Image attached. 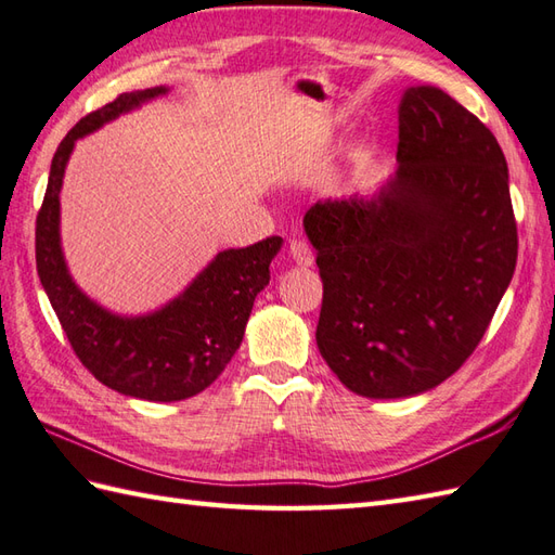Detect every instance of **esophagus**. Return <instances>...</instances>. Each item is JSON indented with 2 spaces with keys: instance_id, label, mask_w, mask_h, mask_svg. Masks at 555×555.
<instances>
[{
  "instance_id": "34e87169",
  "label": "esophagus",
  "mask_w": 555,
  "mask_h": 555,
  "mask_svg": "<svg viewBox=\"0 0 555 555\" xmlns=\"http://www.w3.org/2000/svg\"><path fill=\"white\" fill-rule=\"evenodd\" d=\"M289 256H292V261L297 263L299 268H309L315 261L313 249L306 242H301V240H292L289 242Z\"/></svg>"
}]
</instances>
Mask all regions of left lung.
<instances>
[{
	"instance_id": "8db88e82",
	"label": "left lung",
	"mask_w": 555,
	"mask_h": 555,
	"mask_svg": "<svg viewBox=\"0 0 555 555\" xmlns=\"http://www.w3.org/2000/svg\"><path fill=\"white\" fill-rule=\"evenodd\" d=\"M397 162L371 196L304 216L323 278L320 356L367 399L415 397L459 371L518 261L508 164L482 120L415 85L399 102Z\"/></svg>"
}]
</instances>
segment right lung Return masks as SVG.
Here are the masks:
<instances>
[{
  "label": "right lung",
  "instance_id": "obj_1",
  "mask_svg": "<svg viewBox=\"0 0 555 555\" xmlns=\"http://www.w3.org/2000/svg\"><path fill=\"white\" fill-rule=\"evenodd\" d=\"M166 85L126 92L73 128L52 158L44 202L37 214V275L88 371L118 393L144 401H182L204 391L240 349L256 294L270 282V261L282 237L214 256L176 299L144 315H120L85 294L61 249V184L76 142L132 108L164 96Z\"/></svg>",
  "mask_w": 555,
  "mask_h": 555
}]
</instances>
